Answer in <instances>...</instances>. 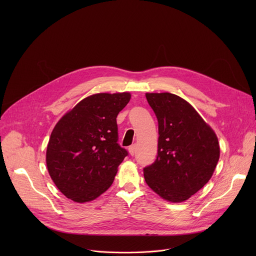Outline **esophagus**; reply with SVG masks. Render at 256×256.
<instances>
[{"label":"esophagus","instance_id":"34e87169","mask_svg":"<svg viewBox=\"0 0 256 256\" xmlns=\"http://www.w3.org/2000/svg\"><path fill=\"white\" fill-rule=\"evenodd\" d=\"M128 153H130V156H134V153H136V144H132V146H130V148H128Z\"/></svg>","mask_w":256,"mask_h":256}]
</instances>
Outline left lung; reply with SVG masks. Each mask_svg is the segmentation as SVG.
<instances>
[{"instance_id":"1","label":"left lung","mask_w":256,"mask_h":256,"mask_svg":"<svg viewBox=\"0 0 256 256\" xmlns=\"http://www.w3.org/2000/svg\"><path fill=\"white\" fill-rule=\"evenodd\" d=\"M158 120V155L144 168L157 194L172 202L188 200L210 179L220 158L214 132L184 99L171 93H147Z\"/></svg>"}]
</instances>
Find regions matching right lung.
<instances>
[{
	"label": "right lung",
	"mask_w": 256,
	"mask_h": 256,
	"mask_svg": "<svg viewBox=\"0 0 256 256\" xmlns=\"http://www.w3.org/2000/svg\"><path fill=\"white\" fill-rule=\"evenodd\" d=\"M130 94L98 93L80 101L56 124L46 149L48 173L76 202L95 200L114 180L128 156L118 144L116 118Z\"/></svg>",
	"instance_id": "right-lung-1"
}]
</instances>
